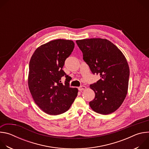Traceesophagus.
Here are the masks:
<instances>
[{
	"label": "esophagus",
	"instance_id": "esophagus-1",
	"mask_svg": "<svg viewBox=\"0 0 149 149\" xmlns=\"http://www.w3.org/2000/svg\"><path fill=\"white\" fill-rule=\"evenodd\" d=\"M86 88V87H85L84 86H81L79 87H78V90L79 91H82V90H85Z\"/></svg>",
	"mask_w": 149,
	"mask_h": 149
}]
</instances>
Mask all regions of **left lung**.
I'll use <instances>...</instances> for the list:
<instances>
[{
    "instance_id": "obj_1",
    "label": "left lung",
    "mask_w": 149,
    "mask_h": 149,
    "mask_svg": "<svg viewBox=\"0 0 149 149\" xmlns=\"http://www.w3.org/2000/svg\"><path fill=\"white\" fill-rule=\"evenodd\" d=\"M83 59L101 78L90 86L95 98L90 102L95 112L106 115L117 110L128 91L130 70L121 51L110 40L91 38L76 40Z\"/></svg>"
}]
</instances>
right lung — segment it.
I'll return each instance as SVG.
<instances>
[{
    "label": "right lung",
    "instance_id": "right-lung-1",
    "mask_svg": "<svg viewBox=\"0 0 149 149\" xmlns=\"http://www.w3.org/2000/svg\"><path fill=\"white\" fill-rule=\"evenodd\" d=\"M74 45L71 40H54L38 47L31 58L29 88L35 103L48 114L66 112L77 96L78 89L70 87L69 77L62 70ZM63 76L64 84L61 82Z\"/></svg>",
    "mask_w": 149,
    "mask_h": 149
}]
</instances>
